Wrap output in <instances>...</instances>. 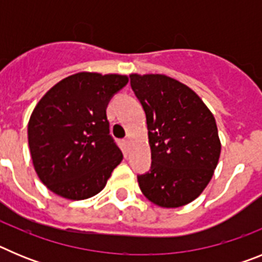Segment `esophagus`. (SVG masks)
Instances as JSON below:
<instances>
[{
  "mask_svg": "<svg viewBox=\"0 0 262 262\" xmlns=\"http://www.w3.org/2000/svg\"><path fill=\"white\" fill-rule=\"evenodd\" d=\"M123 142H124V145H126V147H129V144H131V140H129V138L124 139Z\"/></svg>",
  "mask_w": 262,
  "mask_h": 262,
  "instance_id": "1",
  "label": "esophagus"
}]
</instances>
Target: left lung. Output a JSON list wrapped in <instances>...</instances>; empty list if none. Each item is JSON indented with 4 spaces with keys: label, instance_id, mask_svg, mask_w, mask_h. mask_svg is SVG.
<instances>
[{
    "label": "left lung",
    "instance_id": "8db88e82",
    "mask_svg": "<svg viewBox=\"0 0 262 262\" xmlns=\"http://www.w3.org/2000/svg\"><path fill=\"white\" fill-rule=\"evenodd\" d=\"M147 117L152 169L139 176L147 200L177 209L201 195L221 156L215 118L200 96L165 75H129Z\"/></svg>",
    "mask_w": 262,
    "mask_h": 262
}]
</instances>
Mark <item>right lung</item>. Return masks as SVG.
I'll list each match as a JSON object with an SVG mask.
<instances>
[{
  "label": "right lung",
  "instance_id": "right-lung-1",
  "mask_svg": "<svg viewBox=\"0 0 262 262\" xmlns=\"http://www.w3.org/2000/svg\"><path fill=\"white\" fill-rule=\"evenodd\" d=\"M126 75L80 72L53 85L32 110L29 147L39 180L52 193L86 200L106 186L123 155L108 135L106 107Z\"/></svg>",
  "mask_w": 262,
  "mask_h": 262
}]
</instances>
